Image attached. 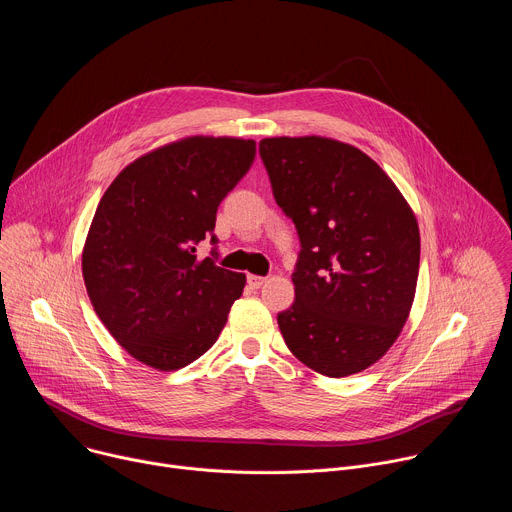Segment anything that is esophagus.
<instances>
[{
  "label": "esophagus",
  "instance_id": "obj_1",
  "mask_svg": "<svg viewBox=\"0 0 512 512\" xmlns=\"http://www.w3.org/2000/svg\"><path fill=\"white\" fill-rule=\"evenodd\" d=\"M265 281H267V277L253 275V273H249V275H247V283H249V287H253V289H259Z\"/></svg>",
  "mask_w": 512,
  "mask_h": 512
}]
</instances>
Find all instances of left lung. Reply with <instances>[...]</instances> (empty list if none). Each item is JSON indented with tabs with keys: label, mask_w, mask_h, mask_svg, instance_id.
I'll list each match as a JSON object with an SVG mask.
<instances>
[{
	"label": "left lung",
	"mask_w": 512,
	"mask_h": 512,
	"mask_svg": "<svg viewBox=\"0 0 512 512\" xmlns=\"http://www.w3.org/2000/svg\"><path fill=\"white\" fill-rule=\"evenodd\" d=\"M259 152L302 243L296 302L277 316L287 348L324 377L369 369L413 306L421 249L413 208L350 143L283 135L261 139Z\"/></svg>",
	"instance_id": "obj_1"
}]
</instances>
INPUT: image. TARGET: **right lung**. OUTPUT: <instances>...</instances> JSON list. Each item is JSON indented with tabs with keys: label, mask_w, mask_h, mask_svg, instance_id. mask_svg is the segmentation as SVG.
Here are the masks:
<instances>
[{
	"label": "right lung",
	"mask_w": 512,
	"mask_h": 512,
	"mask_svg": "<svg viewBox=\"0 0 512 512\" xmlns=\"http://www.w3.org/2000/svg\"><path fill=\"white\" fill-rule=\"evenodd\" d=\"M255 152L253 139L182 137L125 166L95 210L83 247L89 300L119 346L156 371L202 356L243 296L245 273L198 259L196 245Z\"/></svg>",
	"instance_id": "1"
}]
</instances>
